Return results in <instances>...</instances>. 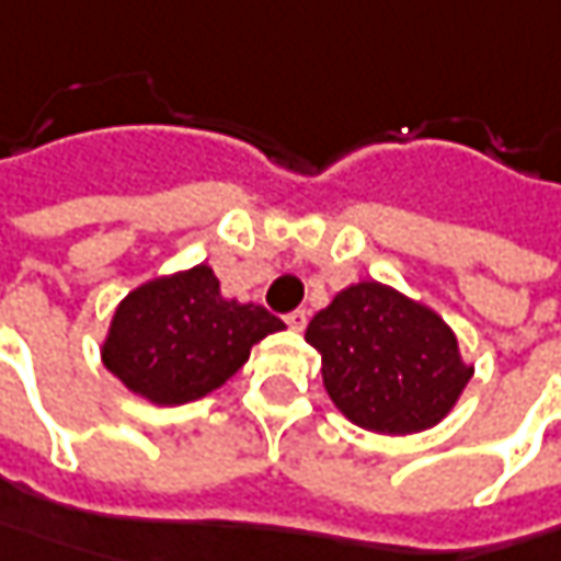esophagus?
<instances>
[{"instance_id": "1", "label": "esophagus", "mask_w": 561, "mask_h": 561, "mask_svg": "<svg viewBox=\"0 0 561 561\" xmlns=\"http://www.w3.org/2000/svg\"><path fill=\"white\" fill-rule=\"evenodd\" d=\"M285 323H288V329L301 332V329L307 327V313L305 310H295V313H288V317H285Z\"/></svg>"}]
</instances>
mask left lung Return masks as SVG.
I'll use <instances>...</instances> for the list:
<instances>
[{
	"label": "left lung",
	"mask_w": 561,
	"mask_h": 561,
	"mask_svg": "<svg viewBox=\"0 0 561 561\" xmlns=\"http://www.w3.org/2000/svg\"><path fill=\"white\" fill-rule=\"evenodd\" d=\"M332 404L370 433L408 436L446 421L474 364L424 301L377 279L342 288L307 327Z\"/></svg>",
	"instance_id": "1"
}]
</instances>
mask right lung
I'll return each mask as SVG.
<instances>
[{
	"label": "right lung",
	"mask_w": 561,
	"mask_h": 561,
	"mask_svg": "<svg viewBox=\"0 0 561 561\" xmlns=\"http://www.w3.org/2000/svg\"><path fill=\"white\" fill-rule=\"evenodd\" d=\"M279 329V317L254 301L226 298L213 266L197 263L128 291L112 313L100 360L137 399L175 408L232 379L256 342Z\"/></svg>",
	"instance_id": "right-lung-1"
}]
</instances>
